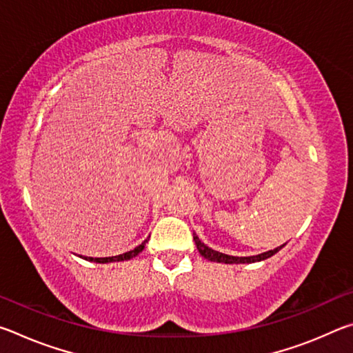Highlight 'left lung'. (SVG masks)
<instances>
[{
    "label": "left lung",
    "instance_id": "8db88e82",
    "mask_svg": "<svg viewBox=\"0 0 353 353\" xmlns=\"http://www.w3.org/2000/svg\"><path fill=\"white\" fill-rule=\"evenodd\" d=\"M193 240H194V244L196 248H198L199 254L204 256V259L210 260V261H216V263H227V265H232V263H255V261H261V260H266L270 259V256H272L274 254H277L280 249H282L283 246L280 248H276L272 250H268V252H263V254H259V255H252V256H234V255H227V254H223V252H218V250H213L212 248H208L207 244L202 243L198 235L193 234Z\"/></svg>",
    "mask_w": 353,
    "mask_h": 353
}]
</instances>
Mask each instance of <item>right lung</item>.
I'll return each mask as SVG.
<instances>
[{"label": "right lung", "mask_w": 353, "mask_h": 353, "mask_svg": "<svg viewBox=\"0 0 353 353\" xmlns=\"http://www.w3.org/2000/svg\"><path fill=\"white\" fill-rule=\"evenodd\" d=\"M148 243V240L143 241L140 246H137L135 249L129 250V252H124V254H119L115 256H103V259H93V256H82L83 260H88V261H94V263H112V261H124V260H130L134 259V256L139 255L143 249H145V244Z\"/></svg>", "instance_id": "1"}]
</instances>
